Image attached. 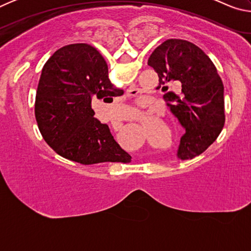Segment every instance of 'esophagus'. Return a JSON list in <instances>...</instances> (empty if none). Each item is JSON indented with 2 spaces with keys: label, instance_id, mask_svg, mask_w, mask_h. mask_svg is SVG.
<instances>
[{
  "label": "esophagus",
  "instance_id": "1",
  "mask_svg": "<svg viewBox=\"0 0 251 251\" xmlns=\"http://www.w3.org/2000/svg\"><path fill=\"white\" fill-rule=\"evenodd\" d=\"M136 94H137L136 91H128V96H136Z\"/></svg>",
  "mask_w": 251,
  "mask_h": 251
}]
</instances>
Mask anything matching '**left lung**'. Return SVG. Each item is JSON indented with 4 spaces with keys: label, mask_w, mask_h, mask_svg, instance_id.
I'll use <instances>...</instances> for the list:
<instances>
[{
    "label": "left lung",
    "mask_w": 251,
    "mask_h": 251,
    "mask_svg": "<svg viewBox=\"0 0 251 251\" xmlns=\"http://www.w3.org/2000/svg\"><path fill=\"white\" fill-rule=\"evenodd\" d=\"M148 65L158 74L157 90L165 93L169 109L185 129L177 157L185 160L201 155L225 124L224 85L214 63L195 44L172 39L155 49ZM175 80L182 83L179 96L167 92Z\"/></svg>",
    "instance_id": "8db88e82"
}]
</instances>
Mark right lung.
Instances as JSON below:
<instances>
[{
    "label": "right lung",
    "instance_id": "add662e5",
    "mask_svg": "<svg viewBox=\"0 0 251 251\" xmlns=\"http://www.w3.org/2000/svg\"><path fill=\"white\" fill-rule=\"evenodd\" d=\"M124 94L110 83L103 56L87 44L57 50L42 71L35 117L45 142L58 155L83 165L129 163L109 127L94 117L92 100Z\"/></svg>",
    "mask_w": 251,
    "mask_h": 251
}]
</instances>
